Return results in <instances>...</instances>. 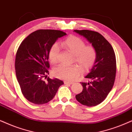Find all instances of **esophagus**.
Wrapping results in <instances>:
<instances>
[{"label": "esophagus", "mask_w": 132, "mask_h": 132, "mask_svg": "<svg viewBox=\"0 0 132 132\" xmlns=\"http://www.w3.org/2000/svg\"><path fill=\"white\" fill-rule=\"evenodd\" d=\"M74 83V82H69V81H64V84L66 85H72Z\"/></svg>", "instance_id": "1"}]
</instances>
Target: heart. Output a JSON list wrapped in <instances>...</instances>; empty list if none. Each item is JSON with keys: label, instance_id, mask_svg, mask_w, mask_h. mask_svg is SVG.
Masks as SVG:
<instances>
[{"label": "heart", "instance_id": "1", "mask_svg": "<svg viewBox=\"0 0 132 132\" xmlns=\"http://www.w3.org/2000/svg\"><path fill=\"white\" fill-rule=\"evenodd\" d=\"M60 46L74 56V60L82 71H86L93 67L96 62L97 53L92 46H86L82 39L75 36L66 38L61 43ZM59 49L55 44L50 50L49 58L52 63L57 61ZM53 74L56 77L67 81H71L77 77L79 69L77 66H66L58 65L53 70Z\"/></svg>", "mask_w": 132, "mask_h": 132}]
</instances>
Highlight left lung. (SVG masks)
Returning <instances> with one entry per match:
<instances>
[{"label":"left lung","instance_id":"left-lung-1","mask_svg":"<svg viewBox=\"0 0 132 132\" xmlns=\"http://www.w3.org/2000/svg\"><path fill=\"white\" fill-rule=\"evenodd\" d=\"M83 36L96 50V62L88 74L85 77L91 80L81 82L82 91L76 98L83 105L93 106L104 101L114 85L116 72V61L114 50L103 36L96 31L75 30Z\"/></svg>","mask_w":132,"mask_h":132}]
</instances>
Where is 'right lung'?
<instances>
[{
    "instance_id": "right-lung-1",
    "label": "right lung",
    "mask_w": 132,
    "mask_h": 132,
    "mask_svg": "<svg viewBox=\"0 0 132 132\" xmlns=\"http://www.w3.org/2000/svg\"><path fill=\"white\" fill-rule=\"evenodd\" d=\"M66 35L60 30H39L31 33L18 48L15 70L22 93L30 102L43 105L51 101L64 84L58 78L47 77L50 50L58 38Z\"/></svg>"
}]
</instances>
